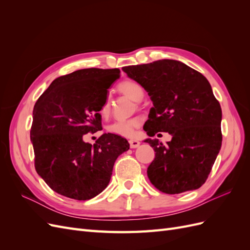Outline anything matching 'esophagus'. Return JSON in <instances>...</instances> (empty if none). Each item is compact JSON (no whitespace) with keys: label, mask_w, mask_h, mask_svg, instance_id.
<instances>
[{"label":"esophagus","mask_w":250,"mask_h":250,"mask_svg":"<svg viewBox=\"0 0 250 250\" xmlns=\"http://www.w3.org/2000/svg\"><path fill=\"white\" fill-rule=\"evenodd\" d=\"M130 148H137L140 146V142L138 140H129Z\"/></svg>","instance_id":"1"}]
</instances>
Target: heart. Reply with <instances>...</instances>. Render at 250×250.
Listing matches in <instances>:
<instances>
[{"label": "heart", "mask_w": 250, "mask_h": 250, "mask_svg": "<svg viewBox=\"0 0 250 250\" xmlns=\"http://www.w3.org/2000/svg\"><path fill=\"white\" fill-rule=\"evenodd\" d=\"M118 88L121 93L130 97L134 101L142 100L144 95H145V92H144V88L142 87V85L133 80L122 81L118 85ZM109 111H110V101H109V98L106 97L100 108V113L102 115V117H107ZM139 124H140L139 120L137 119L116 121V122H113L107 126V131L112 134L120 135V137L129 138V137H132L134 129L139 126Z\"/></svg>", "instance_id": "heart-1"}]
</instances>
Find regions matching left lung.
<instances>
[{
	"label": "left lung",
	"instance_id": "obj_1",
	"mask_svg": "<svg viewBox=\"0 0 250 250\" xmlns=\"http://www.w3.org/2000/svg\"><path fill=\"white\" fill-rule=\"evenodd\" d=\"M127 76L148 93L153 107L144 130L149 137L169 132L167 145L147 139L155 157L147 175L157 190L179 194L200 188L222 144V110L202 74L173 59L124 66Z\"/></svg>",
	"mask_w": 250,
	"mask_h": 250
}]
</instances>
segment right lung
Returning a JSON list of instances; mask_svg holds the SVG:
<instances>
[{
    "instance_id": "obj_1",
    "label": "right lung",
    "mask_w": 250,
    "mask_h": 250,
    "mask_svg": "<svg viewBox=\"0 0 250 250\" xmlns=\"http://www.w3.org/2000/svg\"><path fill=\"white\" fill-rule=\"evenodd\" d=\"M119 69H83L60 76L39 98L30 130L37 174L56 193L88 200L109 184L127 140L104 133L92 145L84 134L102 129V104Z\"/></svg>"
}]
</instances>
